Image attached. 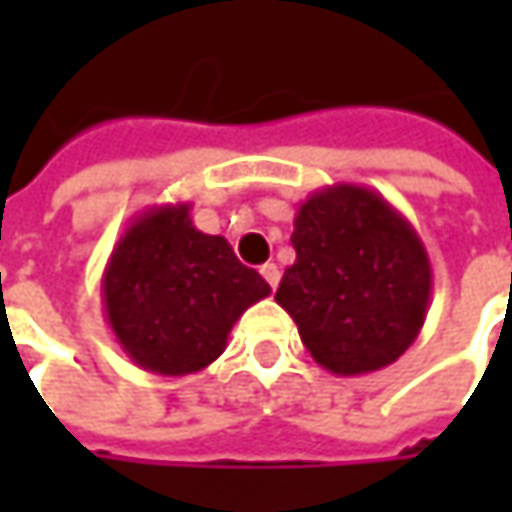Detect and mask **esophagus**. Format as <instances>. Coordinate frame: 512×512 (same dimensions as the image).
Wrapping results in <instances>:
<instances>
[{
	"label": "esophagus",
	"mask_w": 512,
	"mask_h": 512,
	"mask_svg": "<svg viewBox=\"0 0 512 512\" xmlns=\"http://www.w3.org/2000/svg\"><path fill=\"white\" fill-rule=\"evenodd\" d=\"M259 273L265 276L267 285H270V287H273V290H276V285H279V279H282V270H279V267L273 265V262H267V265H262V270H259Z\"/></svg>",
	"instance_id": "esophagus-1"
}]
</instances>
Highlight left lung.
Here are the masks:
<instances>
[{"mask_svg": "<svg viewBox=\"0 0 512 512\" xmlns=\"http://www.w3.org/2000/svg\"><path fill=\"white\" fill-rule=\"evenodd\" d=\"M296 262L276 302L299 327L307 353L336 376L393 364L416 342L433 270L416 227L382 193L330 185L296 210Z\"/></svg>", "mask_w": 512, "mask_h": 512, "instance_id": "8db88e82", "label": "left lung"}]
</instances>
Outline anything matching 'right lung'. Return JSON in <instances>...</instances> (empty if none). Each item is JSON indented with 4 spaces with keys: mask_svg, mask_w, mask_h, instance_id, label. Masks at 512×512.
<instances>
[{
    "mask_svg": "<svg viewBox=\"0 0 512 512\" xmlns=\"http://www.w3.org/2000/svg\"><path fill=\"white\" fill-rule=\"evenodd\" d=\"M270 285L245 267L225 236L196 230L190 205L139 213L102 273L105 319L133 364L187 376L216 362L247 307Z\"/></svg>",
    "mask_w": 512,
    "mask_h": 512,
    "instance_id": "right-lung-1",
    "label": "right lung"
}]
</instances>
